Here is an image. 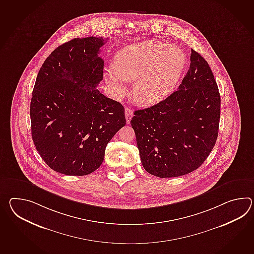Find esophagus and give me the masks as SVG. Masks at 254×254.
<instances>
[{
    "label": "esophagus",
    "instance_id": "esophagus-1",
    "mask_svg": "<svg viewBox=\"0 0 254 254\" xmlns=\"http://www.w3.org/2000/svg\"><path fill=\"white\" fill-rule=\"evenodd\" d=\"M125 114H126V119H127V123L129 124L130 120L133 117V110L129 108V107H127L126 110H125Z\"/></svg>",
    "mask_w": 254,
    "mask_h": 254
}]
</instances>
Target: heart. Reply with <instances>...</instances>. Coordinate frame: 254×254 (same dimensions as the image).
Wrapping results in <instances>:
<instances>
[{
	"instance_id": "heart-1",
	"label": "heart",
	"mask_w": 254,
	"mask_h": 254,
	"mask_svg": "<svg viewBox=\"0 0 254 254\" xmlns=\"http://www.w3.org/2000/svg\"><path fill=\"white\" fill-rule=\"evenodd\" d=\"M185 65L186 56L180 47L147 40L120 49L115 57V66L105 70V79L117 97L124 96L128 81L135 80L134 100L150 107L174 90Z\"/></svg>"
}]
</instances>
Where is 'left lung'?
<instances>
[{"instance_id":"1","label":"left lung","mask_w":254,"mask_h":254,"mask_svg":"<svg viewBox=\"0 0 254 254\" xmlns=\"http://www.w3.org/2000/svg\"><path fill=\"white\" fill-rule=\"evenodd\" d=\"M134 115L130 124L147 172L174 178L196 170L213 149L220 125V92L208 62L192 49L178 90Z\"/></svg>"}]
</instances>
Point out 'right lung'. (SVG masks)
<instances>
[{"label":"right lung","mask_w":254,"mask_h":254,"mask_svg":"<svg viewBox=\"0 0 254 254\" xmlns=\"http://www.w3.org/2000/svg\"><path fill=\"white\" fill-rule=\"evenodd\" d=\"M102 37L74 38L58 46L37 74L30 116L32 137L50 169L69 176L101 166L107 143L126 125L124 107L96 86L103 79Z\"/></svg>","instance_id":"1"}]
</instances>
